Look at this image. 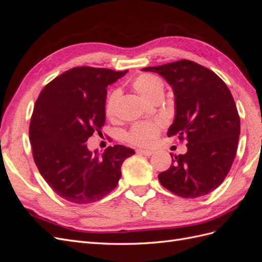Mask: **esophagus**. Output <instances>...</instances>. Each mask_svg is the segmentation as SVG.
Segmentation results:
<instances>
[{"label": "esophagus", "instance_id": "esophagus-1", "mask_svg": "<svg viewBox=\"0 0 262 262\" xmlns=\"http://www.w3.org/2000/svg\"><path fill=\"white\" fill-rule=\"evenodd\" d=\"M137 153H139V154H141V155L150 156V155H152L154 152H153V150H150V149H143V148H139V149H137Z\"/></svg>", "mask_w": 262, "mask_h": 262}]
</instances>
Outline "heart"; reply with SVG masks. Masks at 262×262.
Listing matches in <instances>:
<instances>
[{
	"instance_id": "b5f03b06",
	"label": "heart",
	"mask_w": 262,
	"mask_h": 262,
	"mask_svg": "<svg viewBox=\"0 0 262 262\" xmlns=\"http://www.w3.org/2000/svg\"><path fill=\"white\" fill-rule=\"evenodd\" d=\"M132 89L134 90L139 96L149 102L154 98L164 95V83L160 77L154 74H142L138 76L131 84ZM120 96L118 91L113 92L109 95L105 106V113L109 119H113L116 116V106L118 98ZM162 128L161 121L154 122H139L134 124L129 133L126 134V140L130 143L141 146H148L153 144L156 141L158 134H160Z\"/></svg>"
}]
</instances>
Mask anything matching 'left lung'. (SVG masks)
Here are the masks:
<instances>
[{
  "mask_svg": "<svg viewBox=\"0 0 262 262\" xmlns=\"http://www.w3.org/2000/svg\"><path fill=\"white\" fill-rule=\"evenodd\" d=\"M163 76L175 96V119L167 136L187 140V153L171 155L170 167L158 175L161 185L182 198L212 192L232 167L241 119L226 84L195 62L180 60L142 69Z\"/></svg>",
  "mask_w": 262,
  "mask_h": 262,
  "instance_id": "obj_1",
  "label": "left lung"
}]
</instances>
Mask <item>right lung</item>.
<instances>
[{
  "label": "right lung",
  "instance_id": "obj_1",
  "mask_svg": "<svg viewBox=\"0 0 262 262\" xmlns=\"http://www.w3.org/2000/svg\"><path fill=\"white\" fill-rule=\"evenodd\" d=\"M128 71L73 68L39 95L29 125L34 161L53 191L76 204L96 202L118 186L121 166L134 150L108 146L101 155L86 142L106 120L107 86Z\"/></svg>",
  "mask_w": 262,
  "mask_h": 262
}]
</instances>
